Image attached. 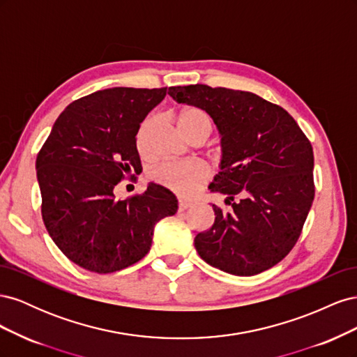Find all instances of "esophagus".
<instances>
[{
  "label": "esophagus",
  "instance_id": "esophagus-1",
  "mask_svg": "<svg viewBox=\"0 0 357 357\" xmlns=\"http://www.w3.org/2000/svg\"><path fill=\"white\" fill-rule=\"evenodd\" d=\"M190 207H192L190 202L178 199V211H185V210H188V208H190Z\"/></svg>",
  "mask_w": 357,
  "mask_h": 357
}]
</instances>
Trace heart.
I'll return each instance as SVG.
<instances>
[{
  "label": "heart",
  "mask_w": 357,
  "mask_h": 357,
  "mask_svg": "<svg viewBox=\"0 0 357 357\" xmlns=\"http://www.w3.org/2000/svg\"><path fill=\"white\" fill-rule=\"evenodd\" d=\"M150 125H152V121L144 122L142 126L139 143L143 142ZM177 125L189 142L204 143L213 131L211 117L198 107H189L183 110L177 117ZM153 177L178 195L192 197L207 180L208 171L197 162H164L155 169Z\"/></svg>",
  "instance_id": "obj_1"
}]
</instances>
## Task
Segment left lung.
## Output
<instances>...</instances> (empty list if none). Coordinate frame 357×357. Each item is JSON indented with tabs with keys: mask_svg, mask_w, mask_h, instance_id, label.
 Segmentation results:
<instances>
[{
	"mask_svg": "<svg viewBox=\"0 0 357 357\" xmlns=\"http://www.w3.org/2000/svg\"><path fill=\"white\" fill-rule=\"evenodd\" d=\"M168 95L210 114L222 159L208 189L226 195L225 202L240 197L229 211L213 204V226L193 241L198 255L240 277L273 268L296 244L314 199L308 138L284 109L252 92L189 84Z\"/></svg>",
	"mask_w": 357,
	"mask_h": 357,
	"instance_id": "1",
	"label": "left lung"
}]
</instances>
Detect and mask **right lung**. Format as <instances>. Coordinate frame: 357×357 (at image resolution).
I'll use <instances>...</instances> for the list:
<instances>
[{"label":"right lung","instance_id":"add662e5","mask_svg":"<svg viewBox=\"0 0 357 357\" xmlns=\"http://www.w3.org/2000/svg\"><path fill=\"white\" fill-rule=\"evenodd\" d=\"M167 88H110L71 102L37 156L46 229L71 262L109 274L143 259L156 223L177 213L172 192L150 183L116 199L114 186L142 167L137 132Z\"/></svg>","mask_w":357,"mask_h":357}]
</instances>
